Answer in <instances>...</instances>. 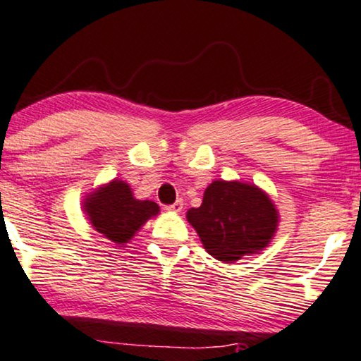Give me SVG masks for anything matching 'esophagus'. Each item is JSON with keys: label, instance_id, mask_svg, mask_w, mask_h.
Segmentation results:
<instances>
[{"label": "esophagus", "instance_id": "34e87169", "mask_svg": "<svg viewBox=\"0 0 361 361\" xmlns=\"http://www.w3.org/2000/svg\"><path fill=\"white\" fill-rule=\"evenodd\" d=\"M166 210H169V212H181V210H183V200H176V202L173 203V205H168L166 207Z\"/></svg>", "mask_w": 361, "mask_h": 361}]
</instances>
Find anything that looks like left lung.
Wrapping results in <instances>:
<instances>
[{
	"label": "left lung",
	"instance_id": "obj_1",
	"mask_svg": "<svg viewBox=\"0 0 361 361\" xmlns=\"http://www.w3.org/2000/svg\"><path fill=\"white\" fill-rule=\"evenodd\" d=\"M186 219L208 254L230 264L266 249L279 214L255 185L216 180L207 186L202 205L186 212Z\"/></svg>",
	"mask_w": 361,
	"mask_h": 361
}]
</instances>
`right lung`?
I'll return each mask as SVG.
<instances>
[{
  "label": "right lung",
  "mask_w": 361,
  "mask_h": 361,
  "mask_svg": "<svg viewBox=\"0 0 361 361\" xmlns=\"http://www.w3.org/2000/svg\"><path fill=\"white\" fill-rule=\"evenodd\" d=\"M84 212L99 233L123 247L151 216L158 215L159 207L151 200L134 198L128 183L112 180L87 195Z\"/></svg>",
  "instance_id": "1"
}]
</instances>
